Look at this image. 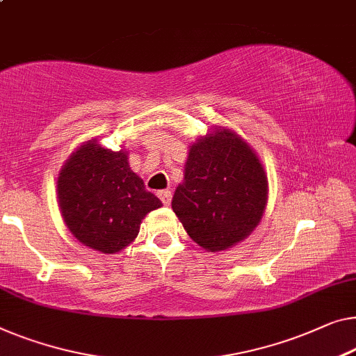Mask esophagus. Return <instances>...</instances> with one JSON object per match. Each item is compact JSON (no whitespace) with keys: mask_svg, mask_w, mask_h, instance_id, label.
Listing matches in <instances>:
<instances>
[{"mask_svg":"<svg viewBox=\"0 0 356 356\" xmlns=\"http://www.w3.org/2000/svg\"><path fill=\"white\" fill-rule=\"evenodd\" d=\"M158 198L163 201L164 206H169V204H171L172 195H171V192H169V190H161V192H158Z\"/></svg>","mask_w":356,"mask_h":356,"instance_id":"obj_1","label":"esophagus"}]
</instances>
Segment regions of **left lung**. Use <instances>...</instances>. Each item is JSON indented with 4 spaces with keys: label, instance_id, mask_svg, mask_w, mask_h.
<instances>
[{
    "label": "left lung",
    "instance_id": "1",
    "mask_svg": "<svg viewBox=\"0 0 356 356\" xmlns=\"http://www.w3.org/2000/svg\"><path fill=\"white\" fill-rule=\"evenodd\" d=\"M268 201V179L254 148L229 127L216 126L190 145L172 211L188 236L220 252L251 235Z\"/></svg>",
    "mask_w": 356,
    "mask_h": 356
}]
</instances>
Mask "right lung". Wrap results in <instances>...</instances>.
I'll use <instances>...</instances> for the list:
<instances>
[{
  "instance_id": "obj_1",
  "label": "right lung",
  "mask_w": 356,
  "mask_h": 356,
  "mask_svg": "<svg viewBox=\"0 0 356 356\" xmlns=\"http://www.w3.org/2000/svg\"><path fill=\"white\" fill-rule=\"evenodd\" d=\"M57 200L72 235L102 254L129 246L144 217L163 206L129 168L124 148L113 152L97 139L83 142L63 163Z\"/></svg>"
}]
</instances>
